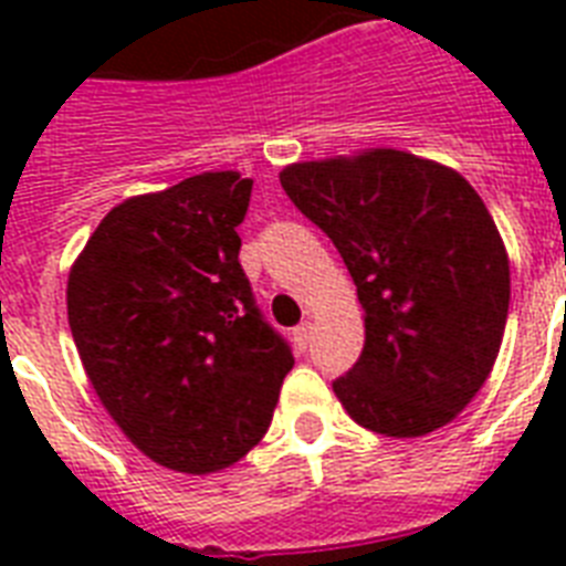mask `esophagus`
<instances>
[{"label":"esophagus","instance_id":"34e87169","mask_svg":"<svg viewBox=\"0 0 566 566\" xmlns=\"http://www.w3.org/2000/svg\"><path fill=\"white\" fill-rule=\"evenodd\" d=\"M311 335H314V323H311V319H305V323H300V326L293 328V340H296L302 349L311 344Z\"/></svg>","mask_w":566,"mask_h":566}]
</instances>
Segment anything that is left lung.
<instances>
[{
	"label": "left lung",
	"instance_id": "obj_1",
	"mask_svg": "<svg viewBox=\"0 0 566 566\" xmlns=\"http://www.w3.org/2000/svg\"><path fill=\"white\" fill-rule=\"evenodd\" d=\"M279 179L358 287L361 358L332 385L346 413L385 438L455 420L491 376L509 319V252L482 196L399 149L287 164Z\"/></svg>",
	"mask_w": 566,
	"mask_h": 566
}]
</instances>
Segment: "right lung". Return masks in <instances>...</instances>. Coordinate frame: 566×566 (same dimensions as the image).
Here are the masks:
<instances>
[{
    "mask_svg": "<svg viewBox=\"0 0 566 566\" xmlns=\"http://www.w3.org/2000/svg\"><path fill=\"white\" fill-rule=\"evenodd\" d=\"M252 179L199 172L132 196L75 258L66 317L123 434L176 473L226 470L266 434L291 346L238 261Z\"/></svg>",
    "mask_w": 566,
    "mask_h": 566,
    "instance_id": "1",
    "label": "right lung"
}]
</instances>
